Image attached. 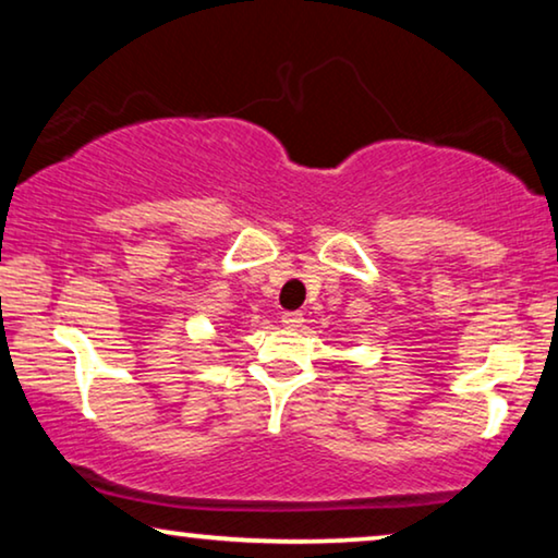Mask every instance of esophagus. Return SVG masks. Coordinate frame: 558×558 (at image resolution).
I'll return each mask as SVG.
<instances>
[{
    "label": "esophagus",
    "mask_w": 558,
    "mask_h": 558,
    "mask_svg": "<svg viewBox=\"0 0 558 558\" xmlns=\"http://www.w3.org/2000/svg\"><path fill=\"white\" fill-rule=\"evenodd\" d=\"M302 323H304L302 312H284V315H281V325H284L287 330H300Z\"/></svg>",
    "instance_id": "esophagus-1"
}]
</instances>
